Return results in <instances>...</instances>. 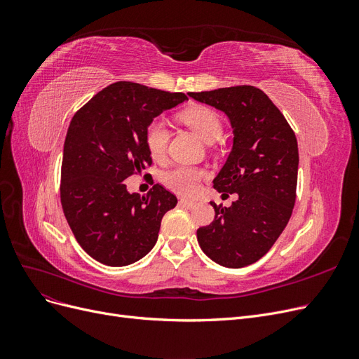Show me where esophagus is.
Returning a JSON list of instances; mask_svg holds the SVG:
<instances>
[{
  "label": "esophagus",
  "mask_w": 359,
  "mask_h": 359,
  "mask_svg": "<svg viewBox=\"0 0 359 359\" xmlns=\"http://www.w3.org/2000/svg\"><path fill=\"white\" fill-rule=\"evenodd\" d=\"M180 203H181L182 206H186V208H193V206L196 205V202L191 201V199H181Z\"/></svg>",
  "instance_id": "1"
}]
</instances>
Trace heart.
Segmentation results:
<instances>
[{
    "label": "heart",
    "mask_w": 359,
    "mask_h": 359,
    "mask_svg": "<svg viewBox=\"0 0 359 359\" xmlns=\"http://www.w3.org/2000/svg\"><path fill=\"white\" fill-rule=\"evenodd\" d=\"M181 121L193 128L206 142H214L223 132L222 118L208 106L196 104L189 109L180 112ZM145 147L151 158L163 161L168 153L169 145V128L165 121L156 118L145 128ZM205 177V170L198 166L178 165L161 173V182L178 194H193L199 189V184Z\"/></svg>",
    "instance_id": "obj_1"
}]
</instances>
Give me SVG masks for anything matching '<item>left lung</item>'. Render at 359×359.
<instances>
[{
    "label": "left lung",
    "mask_w": 359,
    "mask_h": 359,
    "mask_svg": "<svg viewBox=\"0 0 359 359\" xmlns=\"http://www.w3.org/2000/svg\"><path fill=\"white\" fill-rule=\"evenodd\" d=\"M231 119L233 147L214 189L236 201L229 208L211 202L215 217L199 227L203 253L227 268L255 264L286 227L297 199L298 142L292 127L268 95L252 85L189 93Z\"/></svg>",
    "instance_id": "1"
}]
</instances>
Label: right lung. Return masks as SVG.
Masks as SVG:
<instances>
[{"label": "right lung", "mask_w": 359, "mask_h": 359, "mask_svg": "<svg viewBox=\"0 0 359 359\" xmlns=\"http://www.w3.org/2000/svg\"><path fill=\"white\" fill-rule=\"evenodd\" d=\"M187 99L135 82H115L74 114L64 142L60 196L76 241L97 262L126 266L154 247L177 196L154 184L145 196L124 181L153 165L145 128ZM148 175V173H145Z\"/></svg>", "instance_id": "add662e5"}]
</instances>
